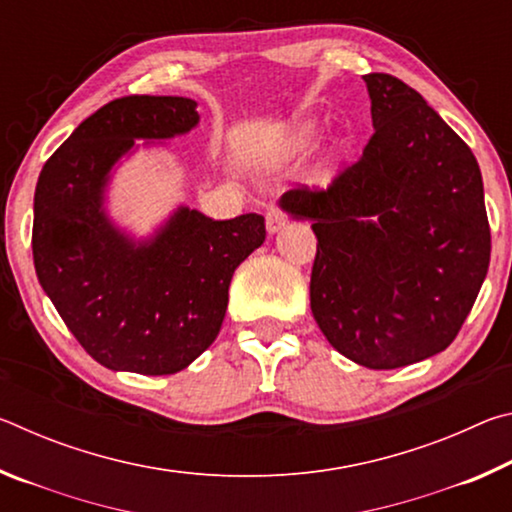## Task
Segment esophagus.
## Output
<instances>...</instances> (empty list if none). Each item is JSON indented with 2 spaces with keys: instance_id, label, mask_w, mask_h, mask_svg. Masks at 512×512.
I'll use <instances>...</instances> for the list:
<instances>
[{
  "instance_id": "esophagus-1",
  "label": "esophagus",
  "mask_w": 512,
  "mask_h": 512,
  "mask_svg": "<svg viewBox=\"0 0 512 512\" xmlns=\"http://www.w3.org/2000/svg\"><path fill=\"white\" fill-rule=\"evenodd\" d=\"M282 225H284L282 212L277 210V207H271V210L266 212V230H268V235H275V232H280Z\"/></svg>"
}]
</instances>
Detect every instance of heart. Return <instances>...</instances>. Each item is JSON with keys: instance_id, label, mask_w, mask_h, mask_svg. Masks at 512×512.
<instances>
[{"instance_id": "heart-1", "label": "heart", "mask_w": 512, "mask_h": 512, "mask_svg": "<svg viewBox=\"0 0 512 512\" xmlns=\"http://www.w3.org/2000/svg\"><path fill=\"white\" fill-rule=\"evenodd\" d=\"M320 135V126L316 119H302L298 124H293L280 142L275 144L273 155L275 160H296L302 158V155L309 153L314 149V144L318 142Z\"/></svg>"}]
</instances>
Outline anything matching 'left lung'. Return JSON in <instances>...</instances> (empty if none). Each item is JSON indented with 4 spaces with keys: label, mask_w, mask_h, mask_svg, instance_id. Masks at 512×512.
Returning a JSON list of instances; mask_svg holds the SVG:
<instances>
[{
    "label": "left lung",
    "mask_w": 512,
    "mask_h": 512,
    "mask_svg": "<svg viewBox=\"0 0 512 512\" xmlns=\"http://www.w3.org/2000/svg\"><path fill=\"white\" fill-rule=\"evenodd\" d=\"M375 135L327 192L291 189L280 210L318 239L311 314L343 357L372 370L429 359L456 339L490 264L474 153L422 94L363 76Z\"/></svg>",
    "instance_id": "1"
}]
</instances>
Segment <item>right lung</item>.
Listing matches in <instances>:
<instances>
[{
	"instance_id": "1",
	"label": "right lung",
	"mask_w": 512,
	"mask_h": 512,
	"mask_svg": "<svg viewBox=\"0 0 512 512\" xmlns=\"http://www.w3.org/2000/svg\"><path fill=\"white\" fill-rule=\"evenodd\" d=\"M196 106L146 94L110 101L40 171L38 282L85 352L115 372L173 375L201 357L221 329L235 268L266 239L259 214L214 221L178 205L146 237L110 216L115 171L140 146L194 131Z\"/></svg>"
}]
</instances>
